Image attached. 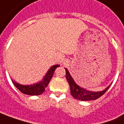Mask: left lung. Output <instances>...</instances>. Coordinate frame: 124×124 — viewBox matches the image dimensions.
<instances>
[{
    "label": "left lung",
    "instance_id": "8db88e82",
    "mask_svg": "<svg viewBox=\"0 0 124 124\" xmlns=\"http://www.w3.org/2000/svg\"><path fill=\"white\" fill-rule=\"evenodd\" d=\"M66 71V79L70 86V90H71V94L75 99H77L81 101H89V100H95L98 99L99 97L102 96L104 94L108 89L109 87V86L103 90L102 92H89L86 89L81 88L79 86H78L70 75V73L68 71V70L65 68Z\"/></svg>",
    "mask_w": 124,
    "mask_h": 124
}]
</instances>
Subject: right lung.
Wrapping results in <instances>:
<instances>
[{"mask_svg": "<svg viewBox=\"0 0 124 124\" xmlns=\"http://www.w3.org/2000/svg\"><path fill=\"white\" fill-rule=\"evenodd\" d=\"M59 66V65H56L51 67L49 70L48 71V72L46 73V75L44 78L43 81H41L40 83L34 84L32 85H20L18 83H16L13 81V83L15 85L16 87L24 94L29 95H41L43 93L45 89L48 85V84L53 75L55 69Z\"/></svg>", "mask_w": 124, "mask_h": 124, "instance_id": "1", "label": "right lung"}]
</instances>
